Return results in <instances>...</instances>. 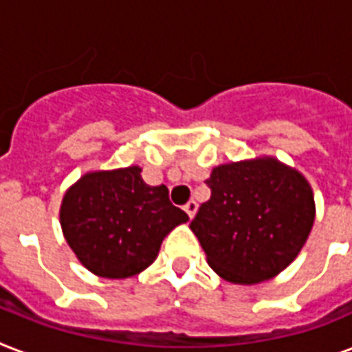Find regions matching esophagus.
Listing matches in <instances>:
<instances>
[{"label": "esophagus", "instance_id": "34e87169", "mask_svg": "<svg viewBox=\"0 0 352 352\" xmlns=\"http://www.w3.org/2000/svg\"><path fill=\"white\" fill-rule=\"evenodd\" d=\"M184 212H186L190 219H193V215L197 212V203H195V201H188V203L184 204Z\"/></svg>", "mask_w": 352, "mask_h": 352}]
</instances>
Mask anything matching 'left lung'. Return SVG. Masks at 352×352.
Returning a JSON list of instances; mask_svg holds the SVG:
<instances>
[{"instance_id":"left-lung-1","label":"left lung","mask_w":352,"mask_h":352,"mask_svg":"<svg viewBox=\"0 0 352 352\" xmlns=\"http://www.w3.org/2000/svg\"><path fill=\"white\" fill-rule=\"evenodd\" d=\"M190 228L208 265L237 285L272 279L294 261L314 225V195L300 171L274 157L221 164Z\"/></svg>"}]
</instances>
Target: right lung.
<instances>
[{
    "mask_svg": "<svg viewBox=\"0 0 352 352\" xmlns=\"http://www.w3.org/2000/svg\"><path fill=\"white\" fill-rule=\"evenodd\" d=\"M138 166L89 171L63 195L60 225L80 263L100 278L137 276L157 259L162 239L188 215L168 188L149 186Z\"/></svg>",
    "mask_w": 352,
    "mask_h": 352,
    "instance_id": "1",
    "label": "right lung"
}]
</instances>
